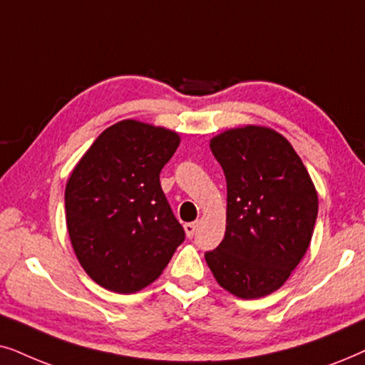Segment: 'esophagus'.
I'll list each match as a JSON object with an SVG mask.
<instances>
[{"instance_id":"34e87169","label":"esophagus","mask_w":365,"mask_h":365,"mask_svg":"<svg viewBox=\"0 0 365 365\" xmlns=\"http://www.w3.org/2000/svg\"><path fill=\"white\" fill-rule=\"evenodd\" d=\"M183 228H185V233H187V237H188V239H192V237L195 235V230H197V223H195V222H192V223H185V225H183Z\"/></svg>"}]
</instances>
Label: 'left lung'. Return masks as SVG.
<instances>
[{
	"label": "left lung",
	"mask_w": 365,
	"mask_h": 365,
	"mask_svg": "<svg viewBox=\"0 0 365 365\" xmlns=\"http://www.w3.org/2000/svg\"><path fill=\"white\" fill-rule=\"evenodd\" d=\"M227 180L225 237L205 254L213 277L240 299L280 289L307 252L319 198L287 138L265 126L227 130L210 140Z\"/></svg>",
	"instance_id": "left-lung-1"
}]
</instances>
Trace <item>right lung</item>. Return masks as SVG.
<instances>
[{
	"mask_svg": "<svg viewBox=\"0 0 365 365\" xmlns=\"http://www.w3.org/2000/svg\"><path fill=\"white\" fill-rule=\"evenodd\" d=\"M178 145L172 130L123 120L73 168L65 188L68 233L81 267L101 287L138 292L185 240L160 185Z\"/></svg>",
	"mask_w": 365,
	"mask_h": 365,
	"instance_id": "obj_1",
	"label": "right lung"
}]
</instances>
